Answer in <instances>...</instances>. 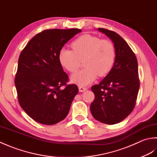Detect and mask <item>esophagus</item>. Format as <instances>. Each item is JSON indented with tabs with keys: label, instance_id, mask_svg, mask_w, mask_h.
Instances as JSON below:
<instances>
[{
	"label": "esophagus",
	"instance_id": "1",
	"mask_svg": "<svg viewBox=\"0 0 157 157\" xmlns=\"http://www.w3.org/2000/svg\"><path fill=\"white\" fill-rule=\"evenodd\" d=\"M78 89H79V91L80 92H83L86 91L87 89V87H81V86H80V87H78Z\"/></svg>",
	"mask_w": 157,
	"mask_h": 157
}]
</instances>
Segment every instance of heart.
I'll use <instances>...</instances> for the list:
<instances>
[{
  "mask_svg": "<svg viewBox=\"0 0 157 157\" xmlns=\"http://www.w3.org/2000/svg\"><path fill=\"white\" fill-rule=\"evenodd\" d=\"M72 49L62 48L59 53V61L63 68L74 72L84 60L85 68L71 76L72 82L80 86L90 84L98 75L103 76L109 72L114 65L116 51L113 43L90 34H84L73 41Z\"/></svg>",
  "mask_w": 157,
  "mask_h": 157,
  "instance_id": "heart-1",
  "label": "heart"
}]
</instances>
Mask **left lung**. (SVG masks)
<instances>
[{
	"label": "left lung",
	"mask_w": 157,
	"mask_h": 157,
	"mask_svg": "<svg viewBox=\"0 0 157 157\" xmlns=\"http://www.w3.org/2000/svg\"><path fill=\"white\" fill-rule=\"evenodd\" d=\"M114 43L116 56L113 67L98 85L92 86L95 99L90 105L92 116L108 124L120 123L133 110L140 87L135 53L115 32L98 28Z\"/></svg>",
	"instance_id": "left-lung-1"
}]
</instances>
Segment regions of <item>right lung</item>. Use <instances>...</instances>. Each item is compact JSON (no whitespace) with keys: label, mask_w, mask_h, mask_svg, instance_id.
Here are the masks:
<instances>
[{"label":"right lung","mask_w":157,"mask_h":157,"mask_svg":"<svg viewBox=\"0 0 157 157\" xmlns=\"http://www.w3.org/2000/svg\"><path fill=\"white\" fill-rule=\"evenodd\" d=\"M81 30L49 29L37 34L22 50L15 78L18 101L36 122L54 124L65 119L78 87L67 85L68 76L59 61V53Z\"/></svg>","instance_id":"1"}]
</instances>
